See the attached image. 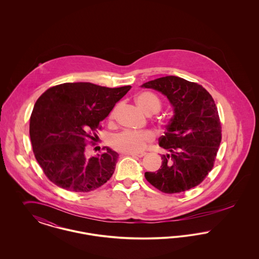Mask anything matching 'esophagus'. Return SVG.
I'll list each match as a JSON object with an SVG mask.
<instances>
[{"label":"esophagus","mask_w":259,"mask_h":259,"mask_svg":"<svg viewBox=\"0 0 259 259\" xmlns=\"http://www.w3.org/2000/svg\"><path fill=\"white\" fill-rule=\"evenodd\" d=\"M127 155H131L134 157H144L146 155V152H141V153H127Z\"/></svg>","instance_id":"1"}]
</instances>
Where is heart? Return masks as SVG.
Masks as SVG:
<instances>
[{"mask_svg":"<svg viewBox=\"0 0 259 259\" xmlns=\"http://www.w3.org/2000/svg\"><path fill=\"white\" fill-rule=\"evenodd\" d=\"M136 102L140 109L148 115L156 113L161 108L160 100L151 93H142ZM117 108H114L109 114V120L112 121L115 117ZM153 134L145 132H135L126 130L112 136L110 140L111 148L123 153H139L147 148L148 144L153 141Z\"/></svg>","mask_w":259,"mask_h":259,"instance_id":"b5f03b06","label":"heart"}]
</instances>
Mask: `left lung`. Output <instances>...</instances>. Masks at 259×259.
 Segmentation results:
<instances>
[{"instance_id": "8db88e82", "label": "left lung", "mask_w": 259, "mask_h": 259, "mask_svg": "<svg viewBox=\"0 0 259 259\" xmlns=\"http://www.w3.org/2000/svg\"><path fill=\"white\" fill-rule=\"evenodd\" d=\"M142 87L167 96L175 114L167 125L159 146L168 151L161 155L156 172H146L148 183L164 193L187 191L208 176L222 142V125L214 101L196 82L168 75L150 80Z\"/></svg>"}]
</instances>
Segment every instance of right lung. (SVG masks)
Returning <instances> with one entry per match:
<instances>
[{
  "instance_id": "1",
  "label": "right lung",
  "mask_w": 259,
  "mask_h": 259,
  "mask_svg": "<svg viewBox=\"0 0 259 259\" xmlns=\"http://www.w3.org/2000/svg\"><path fill=\"white\" fill-rule=\"evenodd\" d=\"M130 89L67 82L50 87L37 99L30 138L37 163L51 183L69 191L89 192L111 179L118 153L105 147L104 153L88 157L87 144L98 137L100 122Z\"/></svg>"
}]
</instances>
